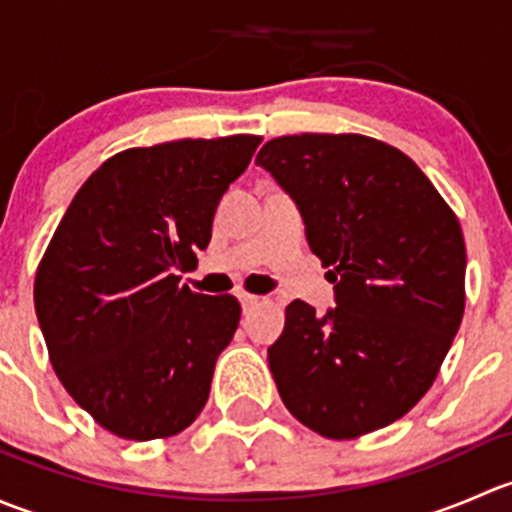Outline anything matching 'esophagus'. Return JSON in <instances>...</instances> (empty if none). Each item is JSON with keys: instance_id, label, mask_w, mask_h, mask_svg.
<instances>
[{"instance_id": "obj_1", "label": "esophagus", "mask_w": 512, "mask_h": 512, "mask_svg": "<svg viewBox=\"0 0 512 512\" xmlns=\"http://www.w3.org/2000/svg\"><path fill=\"white\" fill-rule=\"evenodd\" d=\"M237 299H240L242 309H250L255 307V304H260L262 297H257V294H250V292H237Z\"/></svg>"}]
</instances>
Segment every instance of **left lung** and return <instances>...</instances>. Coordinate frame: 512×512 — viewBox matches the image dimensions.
<instances>
[{
  "mask_svg": "<svg viewBox=\"0 0 512 512\" xmlns=\"http://www.w3.org/2000/svg\"><path fill=\"white\" fill-rule=\"evenodd\" d=\"M299 205L337 307L294 299L267 349L282 401L324 438H359L431 389L466 309L456 213L399 148L359 133L272 138L257 153Z\"/></svg>",
  "mask_w": 512,
  "mask_h": 512,
  "instance_id": "obj_1",
  "label": "left lung"
}]
</instances>
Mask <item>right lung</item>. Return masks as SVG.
<instances>
[{
    "label": "right lung",
    "instance_id": "right-lung-1",
    "mask_svg": "<svg viewBox=\"0 0 512 512\" xmlns=\"http://www.w3.org/2000/svg\"><path fill=\"white\" fill-rule=\"evenodd\" d=\"M260 136L128 148L81 185L39 262L34 307L51 366L98 426L128 441L188 428L240 324L232 294L180 285Z\"/></svg>",
    "mask_w": 512,
    "mask_h": 512
}]
</instances>
